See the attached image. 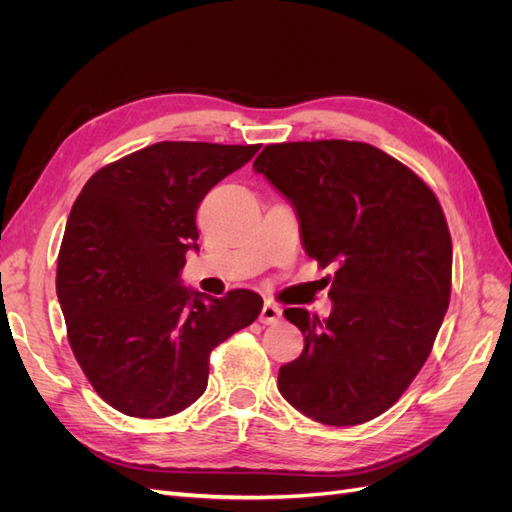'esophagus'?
<instances>
[{
	"label": "esophagus",
	"instance_id": "esophagus-1",
	"mask_svg": "<svg viewBox=\"0 0 512 512\" xmlns=\"http://www.w3.org/2000/svg\"><path fill=\"white\" fill-rule=\"evenodd\" d=\"M282 318V309L277 307L275 303L267 301L265 305H262V312H260V322L262 324H273Z\"/></svg>",
	"mask_w": 512,
	"mask_h": 512
}]
</instances>
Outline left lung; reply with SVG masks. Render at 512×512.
<instances>
[{
    "mask_svg": "<svg viewBox=\"0 0 512 512\" xmlns=\"http://www.w3.org/2000/svg\"><path fill=\"white\" fill-rule=\"evenodd\" d=\"M254 170L297 209L307 256L337 262L327 320L284 309L305 348L280 367V393L318 423H367L421 371L451 301L444 211L408 166L359 141L267 145Z\"/></svg>",
    "mask_w": 512,
    "mask_h": 512,
    "instance_id": "8db88e82",
    "label": "left lung"
}]
</instances>
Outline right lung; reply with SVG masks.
<instances>
[{"label": "right lung", "instance_id": "obj_1", "mask_svg": "<svg viewBox=\"0 0 512 512\" xmlns=\"http://www.w3.org/2000/svg\"><path fill=\"white\" fill-rule=\"evenodd\" d=\"M260 145L164 141L106 164L74 200L57 260L68 342L94 391L138 418L173 416L205 393L209 354L258 318L262 299L181 286L198 250L196 209Z\"/></svg>", "mask_w": 512, "mask_h": 512}]
</instances>
